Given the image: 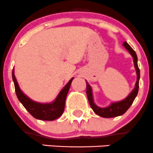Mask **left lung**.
I'll list each match as a JSON object with an SVG mask.
<instances>
[{"label":"left lung","instance_id":"obj_1","mask_svg":"<svg viewBox=\"0 0 153 153\" xmlns=\"http://www.w3.org/2000/svg\"><path fill=\"white\" fill-rule=\"evenodd\" d=\"M123 46L129 51L130 55H132L133 58V62L134 65H135V70H136L137 73V81L135 83V88L131 92V93L126 97L125 99L123 101H118V102L112 103L109 106L105 108L99 107L94 103L93 101V96H92V88L88 84L87 81H86V95H87L88 101H89V104H90L91 108L92 110L94 111L95 114H97L99 116L103 117V118H114V117L119 116V115H123L125 112L127 111V109L130 107L132 104L133 103L134 100H135V97L138 95V87H139V79H140V69L138 66V58H137V55L135 53V51L132 49V48L125 41L123 44Z\"/></svg>","mask_w":153,"mask_h":153}]
</instances>
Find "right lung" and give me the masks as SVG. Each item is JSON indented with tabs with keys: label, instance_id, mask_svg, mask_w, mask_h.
<instances>
[{
	"label": "right lung",
	"instance_id": "right-lung-1",
	"mask_svg": "<svg viewBox=\"0 0 153 153\" xmlns=\"http://www.w3.org/2000/svg\"><path fill=\"white\" fill-rule=\"evenodd\" d=\"M73 78H72L69 80L67 85L59 92L53 102L49 104H42L31 100L21 90L15 78L14 68L12 69V80L15 84V92L18 100L34 118L43 121H53L62 115L65 107L66 98Z\"/></svg>",
	"mask_w": 153,
	"mask_h": 153
}]
</instances>
